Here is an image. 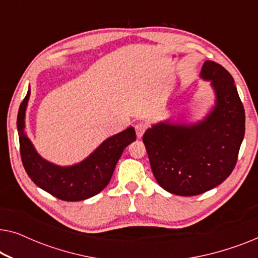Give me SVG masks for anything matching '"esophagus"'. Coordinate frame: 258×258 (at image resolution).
<instances>
[{
  "label": "esophagus",
  "instance_id": "esophagus-1",
  "mask_svg": "<svg viewBox=\"0 0 258 258\" xmlns=\"http://www.w3.org/2000/svg\"><path fill=\"white\" fill-rule=\"evenodd\" d=\"M146 129H147V124H146V123H143V122L137 123V124L135 125L137 139H141V137L143 136V134H144V132H146Z\"/></svg>",
  "mask_w": 258,
  "mask_h": 258
}]
</instances>
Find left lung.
Wrapping results in <instances>:
<instances>
[{"mask_svg": "<svg viewBox=\"0 0 258 258\" xmlns=\"http://www.w3.org/2000/svg\"><path fill=\"white\" fill-rule=\"evenodd\" d=\"M200 77L209 81L215 95L207 115L196 122L163 119L143 135L157 183L178 196L200 195L225 181L245 132L244 108L228 70L206 61Z\"/></svg>", "mask_w": 258, "mask_h": 258, "instance_id": "1", "label": "left lung"}]
</instances>
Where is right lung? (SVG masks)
<instances>
[{
    "label": "right lung",
    "instance_id": "add662e5",
    "mask_svg": "<svg viewBox=\"0 0 258 258\" xmlns=\"http://www.w3.org/2000/svg\"><path fill=\"white\" fill-rule=\"evenodd\" d=\"M29 97L30 86L19 109L17 132L22 163L31 181L50 195L68 202L90 199L101 192L110 182L123 151L130 143L136 141L135 129L129 126L108 137L79 163L55 164L37 153L26 133V112Z\"/></svg>",
    "mask_w": 258,
    "mask_h": 258
}]
</instances>
